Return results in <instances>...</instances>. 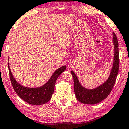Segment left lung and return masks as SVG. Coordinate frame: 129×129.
<instances>
[{"label": "left lung", "instance_id": "8db88e82", "mask_svg": "<svg viewBox=\"0 0 129 129\" xmlns=\"http://www.w3.org/2000/svg\"><path fill=\"white\" fill-rule=\"evenodd\" d=\"M112 42L114 44V54L113 65L110 74L106 80L93 89H88L82 86L79 82L77 76L73 71H71L74 81V92L78 101L82 103L94 105L99 103L107 98L111 93L115 84L119 70V48L118 42L115 33H112Z\"/></svg>", "mask_w": 129, "mask_h": 129}]
</instances>
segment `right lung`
I'll return each mask as SVG.
<instances>
[{"instance_id": "right-lung-1", "label": "right lung", "mask_w": 129, "mask_h": 129, "mask_svg": "<svg viewBox=\"0 0 129 129\" xmlns=\"http://www.w3.org/2000/svg\"><path fill=\"white\" fill-rule=\"evenodd\" d=\"M8 66L11 84L15 93L23 101L33 105L44 104L50 101L54 91L56 80L61 73L66 70V66H63L57 69L53 73L49 80L42 86L35 87V88H30V87L23 86L21 84H19L14 78L13 75L11 73L9 62L8 63Z\"/></svg>"}]
</instances>
